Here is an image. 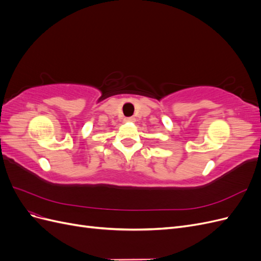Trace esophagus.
<instances>
[{"instance_id": "1", "label": "esophagus", "mask_w": 261, "mask_h": 261, "mask_svg": "<svg viewBox=\"0 0 261 261\" xmlns=\"http://www.w3.org/2000/svg\"><path fill=\"white\" fill-rule=\"evenodd\" d=\"M124 121H125V122H135V117H133V116H130V117H125Z\"/></svg>"}]
</instances>
